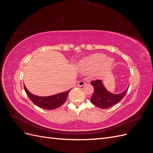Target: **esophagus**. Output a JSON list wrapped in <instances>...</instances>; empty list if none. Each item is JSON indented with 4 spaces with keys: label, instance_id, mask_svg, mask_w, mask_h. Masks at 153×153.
<instances>
[{
    "label": "esophagus",
    "instance_id": "obj_1",
    "mask_svg": "<svg viewBox=\"0 0 153 153\" xmlns=\"http://www.w3.org/2000/svg\"><path fill=\"white\" fill-rule=\"evenodd\" d=\"M85 84V82L84 81L80 80V81H79V82L78 83V86L82 87V86H84Z\"/></svg>",
    "mask_w": 153,
    "mask_h": 153
}]
</instances>
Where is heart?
I'll return each instance as SVG.
<instances>
[{
  "label": "heart",
  "mask_w": 153,
  "mask_h": 153,
  "mask_svg": "<svg viewBox=\"0 0 153 153\" xmlns=\"http://www.w3.org/2000/svg\"><path fill=\"white\" fill-rule=\"evenodd\" d=\"M114 61L110 58H106L103 53H95L82 60L80 65L85 72H92L96 70L99 73H104L110 69Z\"/></svg>",
  "instance_id": "1"
}]
</instances>
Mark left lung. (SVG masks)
<instances>
[{"label":"left lung","instance_id":"obj_1","mask_svg":"<svg viewBox=\"0 0 153 153\" xmlns=\"http://www.w3.org/2000/svg\"><path fill=\"white\" fill-rule=\"evenodd\" d=\"M91 84L94 87V93L91 98V103L103 109L110 108L119 103L126 95L128 89L127 88L121 94H114L106 91L100 80H92Z\"/></svg>","mask_w":153,"mask_h":153}]
</instances>
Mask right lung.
Returning a JSON list of instances; mask_svg holds the SVG:
<instances>
[{"label": "right lung", "instance_id": "1", "mask_svg": "<svg viewBox=\"0 0 153 153\" xmlns=\"http://www.w3.org/2000/svg\"><path fill=\"white\" fill-rule=\"evenodd\" d=\"M24 89L26 94L28 96L29 98L32 101V102L35 104L36 106L44 109L53 110L58 108L59 106H61L64 102H65L69 92L71 89L68 90V91L47 97H41L32 94L27 89V88L25 85Z\"/></svg>", "mask_w": 153, "mask_h": 153}]
</instances>
